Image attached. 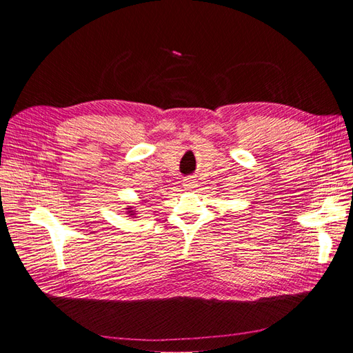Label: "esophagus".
Instances as JSON below:
<instances>
[{
    "label": "esophagus",
    "mask_w": 353,
    "mask_h": 353,
    "mask_svg": "<svg viewBox=\"0 0 353 353\" xmlns=\"http://www.w3.org/2000/svg\"><path fill=\"white\" fill-rule=\"evenodd\" d=\"M186 190H194L195 188V182L194 180H185V185H183Z\"/></svg>",
    "instance_id": "obj_1"
}]
</instances>
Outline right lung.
I'll return each instance as SVG.
<instances>
[{"label":"right lung","mask_w":353,"mask_h":353,"mask_svg":"<svg viewBox=\"0 0 353 353\" xmlns=\"http://www.w3.org/2000/svg\"><path fill=\"white\" fill-rule=\"evenodd\" d=\"M143 203H145V200H143ZM137 212L138 210H135V208H132V206H128L126 208V215H129V216L137 218Z\"/></svg>","instance_id":"right-lung-1"}]
</instances>
